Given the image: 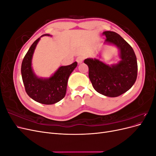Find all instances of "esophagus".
<instances>
[{"label":"esophagus","mask_w":156,"mask_h":156,"mask_svg":"<svg viewBox=\"0 0 156 156\" xmlns=\"http://www.w3.org/2000/svg\"><path fill=\"white\" fill-rule=\"evenodd\" d=\"M83 60H84V58L83 57V56H78V57L76 58V61H77V62L79 64L82 63Z\"/></svg>","instance_id":"obj_1"}]
</instances>
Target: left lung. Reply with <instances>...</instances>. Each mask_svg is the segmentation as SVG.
Wrapping results in <instances>:
<instances>
[{
    "mask_svg": "<svg viewBox=\"0 0 156 156\" xmlns=\"http://www.w3.org/2000/svg\"><path fill=\"white\" fill-rule=\"evenodd\" d=\"M105 41L116 45L120 51L121 61L108 66L97 59L87 58L84 63L88 67V77L94 88L102 95L117 97L133 85L137 77V62L131 46L117 33L105 31Z\"/></svg>",
    "mask_w": 156,
    "mask_h": 156,
    "instance_id": "8db88e82",
    "label": "left lung"
}]
</instances>
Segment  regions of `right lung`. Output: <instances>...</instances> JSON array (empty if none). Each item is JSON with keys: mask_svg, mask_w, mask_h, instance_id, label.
Wrapping results in <instances>:
<instances>
[{"mask_svg": "<svg viewBox=\"0 0 156 156\" xmlns=\"http://www.w3.org/2000/svg\"><path fill=\"white\" fill-rule=\"evenodd\" d=\"M44 35L49 36L48 34ZM40 39V37L37 38L32 44L23 60L21 64L22 79L27 94L32 100L42 104L52 105L64 98L68 78L77 67V63L75 62L70 65L60 67L53 76L49 79L37 78L32 72L31 60Z\"/></svg>", "mask_w": 156, "mask_h": 156, "instance_id": "obj_1", "label": "right lung"}]
</instances>
